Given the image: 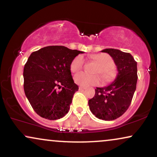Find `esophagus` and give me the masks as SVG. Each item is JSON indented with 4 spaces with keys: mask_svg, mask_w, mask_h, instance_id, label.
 I'll list each match as a JSON object with an SVG mask.
<instances>
[{
    "mask_svg": "<svg viewBox=\"0 0 157 157\" xmlns=\"http://www.w3.org/2000/svg\"><path fill=\"white\" fill-rule=\"evenodd\" d=\"M79 89H80V90H85V89H86V88H85V87L80 86V87H79Z\"/></svg>",
    "mask_w": 157,
    "mask_h": 157,
    "instance_id": "obj_1",
    "label": "esophagus"
}]
</instances>
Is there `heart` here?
Masks as SVG:
<instances>
[{
	"instance_id": "heart-1",
	"label": "heart",
	"mask_w": 157,
	"mask_h": 157,
	"mask_svg": "<svg viewBox=\"0 0 157 157\" xmlns=\"http://www.w3.org/2000/svg\"><path fill=\"white\" fill-rule=\"evenodd\" d=\"M91 58L94 59L99 65L95 70L96 73H101L104 77L105 82H109L114 78L115 72L112 66L113 59L109 55L106 53H99L92 56ZM84 65V59L82 56H77L73 59L70 64V69L72 72H77L80 70ZM75 82L83 87H88L91 85H98L102 82V79L98 75H90L86 72H80L75 76Z\"/></svg>"
}]
</instances>
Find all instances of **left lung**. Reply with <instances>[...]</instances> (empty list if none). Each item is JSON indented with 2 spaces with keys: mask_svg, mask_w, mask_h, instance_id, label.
Instances as JSON below:
<instances>
[{
  "mask_svg": "<svg viewBox=\"0 0 157 157\" xmlns=\"http://www.w3.org/2000/svg\"><path fill=\"white\" fill-rule=\"evenodd\" d=\"M116 64V79L104 88H96L93 98L88 101L90 112L100 120H116L128 110L136 89L137 62L129 53L118 49L106 48Z\"/></svg>",
  "mask_w": 157,
  "mask_h": 157,
  "instance_id": "obj_1",
  "label": "left lung"
}]
</instances>
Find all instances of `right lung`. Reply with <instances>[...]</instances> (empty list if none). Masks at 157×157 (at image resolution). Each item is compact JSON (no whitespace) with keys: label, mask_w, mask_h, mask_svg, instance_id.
Segmentation results:
<instances>
[{"label":"right lung","mask_w":157,"mask_h":157,"mask_svg":"<svg viewBox=\"0 0 157 157\" xmlns=\"http://www.w3.org/2000/svg\"><path fill=\"white\" fill-rule=\"evenodd\" d=\"M83 51L51 45L32 53L24 67V90L39 116L50 120L62 118L78 90L70 64Z\"/></svg>","instance_id":"right-lung-1"}]
</instances>
